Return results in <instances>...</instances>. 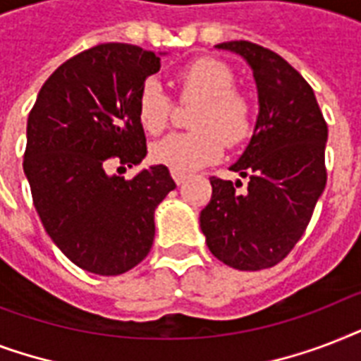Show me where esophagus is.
Wrapping results in <instances>:
<instances>
[{
  "instance_id": "34e87169",
  "label": "esophagus",
  "mask_w": 361,
  "mask_h": 361,
  "mask_svg": "<svg viewBox=\"0 0 361 361\" xmlns=\"http://www.w3.org/2000/svg\"><path fill=\"white\" fill-rule=\"evenodd\" d=\"M172 178H174V181L178 183V185H181V183L185 181L187 174H183V172H172Z\"/></svg>"
}]
</instances>
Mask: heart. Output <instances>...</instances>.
Wrapping results in <instances>:
<instances>
[{
    "mask_svg": "<svg viewBox=\"0 0 361 361\" xmlns=\"http://www.w3.org/2000/svg\"><path fill=\"white\" fill-rule=\"evenodd\" d=\"M181 99H198L191 133H172L152 146V159L172 172H191L215 163L225 152V142L236 146L251 133V103L234 90V75L223 61L195 59L178 73ZM136 114L142 129L157 135L166 127L170 99L155 80L140 90Z\"/></svg>",
    "mask_w": 361,
    "mask_h": 361,
    "instance_id": "1",
    "label": "heart"
}]
</instances>
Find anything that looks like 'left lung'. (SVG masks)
Wrapping results in <instances>:
<instances>
[{"label":"left lung","instance_id":"left-lung-1","mask_svg":"<svg viewBox=\"0 0 361 361\" xmlns=\"http://www.w3.org/2000/svg\"><path fill=\"white\" fill-rule=\"evenodd\" d=\"M251 67L258 116L245 152L231 170L247 178L245 192L219 178L200 212L209 251L243 271L271 268L292 251L307 228L326 187L328 125L313 87L279 54L249 41L221 42Z\"/></svg>","mask_w":361,"mask_h":361}]
</instances>
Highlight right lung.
I'll use <instances>...</instances> for the list:
<instances>
[{"instance_id":"add662e5","label":"right lung","mask_w":361,"mask_h":361,"mask_svg":"<svg viewBox=\"0 0 361 361\" xmlns=\"http://www.w3.org/2000/svg\"><path fill=\"white\" fill-rule=\"evenodd\" d=\"M161 56L123 42L80 52L42 84L27 118L24 174L37 214L59 251L92 274L120 275L146 258L155 208L176 187L163 164L133 180L106 172L110 161L146 157L136 104Z\"/></svg>"}]
</instances>
